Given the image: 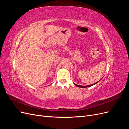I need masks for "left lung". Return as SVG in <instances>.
Returning a JSON list of instances; mask_svg holds the SVG:
<instances>
[{"mask_svg": "<svg viewBox=\"0 0 129 129\" xmlns=\"http://www.w3.org/2000/svg\"><path fill=\"white\" fill-rule=\"evenodd\" d=\"M100 81H99L98 82H97L96 83H94V84H90V85H85V86H83V85H77V84H75V85H76V86H77V87H80V88H87V87H91V86H92V85H94V84H95L99 82Z\"/></svg>", "mask_w": 129, "mask_h": 129, "instance_id": "left-lung-1", "label": "left lung"}]
</instances>
